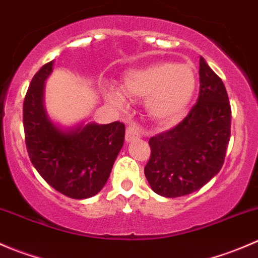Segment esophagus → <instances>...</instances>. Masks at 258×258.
Here are the masks:
<instances>
[{
  "label": "esophagus",
  "mask_w": 258,
  "mask_h": 258,
  "mask_svg": "<svg viewBox=\"0 0 258 258\" xmlns=\"http://www.w3.org/2000/svg\"><path fill=\"white\" fill-rule=\"evenodd\" d=\"M139 137H140V132L139 130H137V127L130 124V126L126 128V136H124L126 142H131L134 141L135 139H139Z\"/></svg>",
  "instance_id": "1"
}]
</instances>
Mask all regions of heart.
<instances>
[{"instance_id":"1","label":"heart","mask_w":258,"mask_h":258,"mask_svg":"<svg viewBox=\"0 0 258 258\" xmlns=\"http://www.w3.org/2000/svg\"><path fill=\"white\" fill-rule=\"evenodd\" d=\"M196 90L194 70L183 63L153 62L123 75V86H107L106 101L122 110L127 97L145 98V108L155 122L168 124L177 121L186 111Z\"/></svg>"}]
</instances>
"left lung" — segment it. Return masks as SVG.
<instances>
[{
  "instance_id": "left-lung-1",
  "label": "left lung",
  "mask_w": 258,
  "mask_h": 258,
  "mask_svg": "<svg viewBox=\"0 0 258 258\" xmlns=\"http://www.w3.org/2000/svg\"><path fill=\"white\" fill-rule=\"evenodd\" d=\"M231 135V106L222 80L200 57L197 103L176 127L151 137L145 176L153 192L175 199L220 172Z\"/></svg>"
}]
</instances>
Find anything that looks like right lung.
<instances>
[{"label": "right lung", "mask_w": 258, "mask_h": 258, "mask_svg": "<svg viewBox=\"0 0 258 258\" xmlns=\"http://www.w3.org/2000/svg\"><path fill=\"white\" fill-rule=\"evenodd\" d=\"M53 61L40 69L23 101V128L31 162L56 191L71 199L97 195L110 177L124 141V124L80 122L62 127L45 107V82Z\"/></svg>", "instance_id": "right-lung-1"}]
</instances>
